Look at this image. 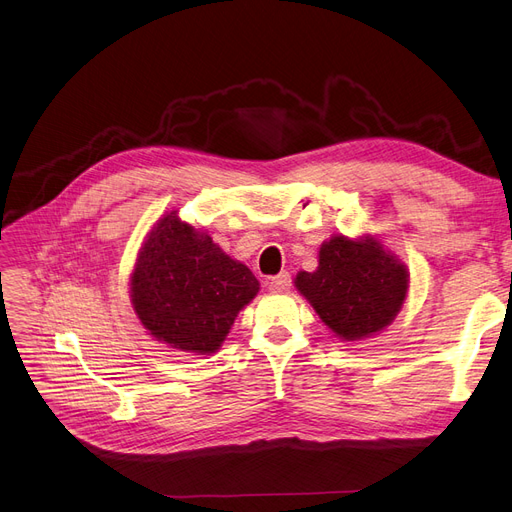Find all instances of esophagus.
<instances>
[{"label": "esophagus", "instance_id": "1", "mask_svg": "<svg viewBox=\"0 0 512 512\" xmlns=\"http://www.w3.org/2000/svg\"><path fill=\"white\" fill-rule=\"evenodd\" d=\"M267 286H269V290H273V292H286V290H290V286H292V277H290L288 271H282L280 275L269 277Z\"/></svg>", "mask_w": 512, "mask_h": 512}]
</instances>
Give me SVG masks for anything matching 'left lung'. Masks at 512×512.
<instances>
[{
	"instance_id": "left-lung-1",
	"label": "left lung",
	"mask_w": 512,
	"mask_h": 512,
	"mask_svg": "<svg viewBox=\"0 0 512 512\" xmlns=\"http://www.w3.org/2000/svg\"><path fill=\"white\" fill-rule=\"evenodd\" d=\"M294 284L335 335L354 342L382 331L397 316L408 271L374 239L333 237L320 247L318 269L301 271Z\"/></svg>"
}]
</instances>
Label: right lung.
Instances as JSON below:
<instances>
[{
    "label": "right lung",
    "mask_w": 512,
    "mask_h": 512,
    "mask_svg": "<svg viewBox=\"0 0 512 512\" xmlns=\"http://www.w3.org/2000/svg\"><path fill=\"white\" fill-rule=\"evenodd\" d=\"M258 286L254 273L226 256L207 232L170 213L153 226L138 254L132 303L156 339L209 354L222 346Z\"/></svg>",
    "instance_id": "add662e5"
}]
</instances>
